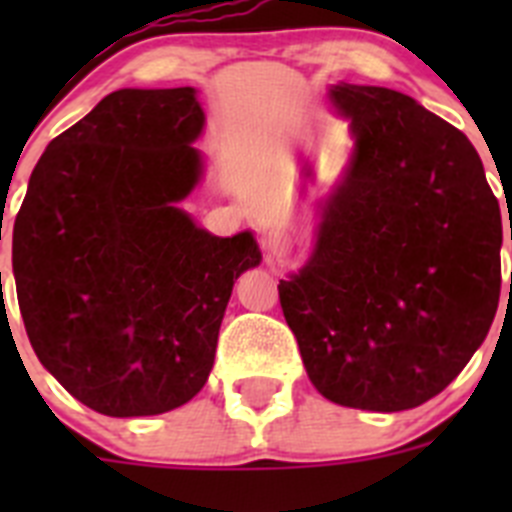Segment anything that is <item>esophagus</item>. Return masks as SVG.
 <instances>
[{
	"label": "esophagus",
	"mask_w": 512,
	"mask_h": 512,
	"mask_svg": "<svg viewBox=\"0 0 512 512\" xmlns=\"http://www.w3.org/2000/svg\"><path fill=\"white\" fill-rule=\"evenodd\" d=\"M264 251L269 253V256H274V259H282L284 253H287V233L284 230H269V233H264Z\"/></svg>",
	"instance_id": "1"
}]
</instances>
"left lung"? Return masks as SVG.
<instances>
[{
  "label": "left lung",
  "instance_id": "8db88e82",
  "mask_svg": "<svg viewBox=\"0 0 512 512\" xmlns=\"http://www.w3.org/2000/svg\"><path fill=\"white\" fill-rule=\"evenodd\" d=\"M330 99L354 156L279 302L320 395L377 413L418 408L495 320L500 205L467 135L413 97L338 84Z\"/></svg>",
  "mask_w": 512,
  "mask_h": 512
}]
</instances>
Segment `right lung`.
Here are the masks:
<instances>
[{"label":"right lung","instance_id":"obj_1","mask_svg":"<svg viewBox=\"0 0 512 512\" xmlns=\"http://www.w3.org/2000/svg\"><path fill=\"white\" fill-rule=\"evenodd\" d=\"M205 112L192 87L120 89L53 138L12 228V271L40 364L112 418L205 387L251 233L217 238L179 202L197 187Z\"/></svg>","mask_w":512,"mask_h":512}]
</instances>
